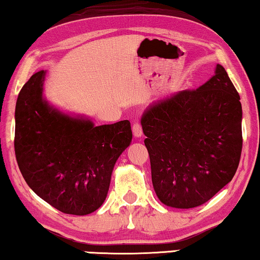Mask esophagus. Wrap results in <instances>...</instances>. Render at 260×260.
<instances>
[{
    "label": "esophagus",
    "instance_id": "1",
    "mask_svg": "<svg viewBox=\"0 0 260 260\" xmlns=\"http://www.w3.org/2000/svg\"><path fill=\"white\" fill-rule=\"evenodd\" d=\"M133 133L136 137H141L143 135V129H142V125L139 122H135L133 124Z\"/></svg>",
    "mask_w": 260,
    "mask_h": 260
}]
</instances>
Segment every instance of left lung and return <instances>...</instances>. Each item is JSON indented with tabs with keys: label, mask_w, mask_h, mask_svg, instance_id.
I'll use <instances>...</instances> for the list:
<instances>
[{
	"label": "left lung",
	"mask_w": 260,
	"mask_h": 260,
	"mask_svg": "<svg viewBox=\"0 0 260 260\" xmlns=\"http://www.w3.org/2000/svg\"><path fill=\"white\" fill-rule=\"evenodd\" d=\"M142 127L153 189L165 205H203L231 182L238 169L242 104L220 64L198 89L183 90L150 107Z\"/></svg>",
	"instance_id": "1"
}]
</instances>
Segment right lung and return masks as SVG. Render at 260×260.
I'll return each instance as SVG.
<instances>
[{
	"label": "right lung",
	"mask_w": 260,
	"mask_h": 260,
	"mask_svg": "<svg viewBox=\"0 0 260 260\" xmlns=\"http://www.w3.org/2000/svg\"><path fill=\"white\" fill-rule=\"evenodd\" d=\"M44 70L29 78L15 109V156L34 192L63 213L84 216L107 198L114 165L129 146V121L95 126L42 99Z\"/></svg>",
	"instance_id": "right-lung-1"
}]
</instances>
